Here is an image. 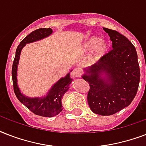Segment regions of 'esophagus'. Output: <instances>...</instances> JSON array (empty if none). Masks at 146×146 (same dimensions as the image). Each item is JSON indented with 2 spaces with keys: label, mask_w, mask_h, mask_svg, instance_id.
I'll return each mask as SVG.
<instances>
[{
  "label": "esophagus",
  "mask_w": 146,
  "mask_h": 146,
  "mask_svg": "<svg viewBox=\"0 0 146 146\" xmlns=\"http://www.w3.org/2000/svg\"><path fill=\"white\" fill-rule=\"evenodd\" d=\"M71 75L73 76V77L74 78L80 77V75H81V71H80V69L78 68L73 69V70L72 71V73H71Z\"/></svg>",
  "instance_id": "1"
}]
</instances>
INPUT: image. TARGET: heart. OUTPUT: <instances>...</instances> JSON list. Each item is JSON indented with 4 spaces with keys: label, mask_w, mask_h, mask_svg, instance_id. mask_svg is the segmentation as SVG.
<instances>
[{
    "label": "heart",
    "mask_w": 146,
    "mask_h": 146,
    "mask_svg": "<svg viewBox=\"0 0 146 146\" xmlns=\"http://www.w3.org/2000/svg\"><path fill=\"white\" fill-rule=\"evenodd\" d=\"M109 47L110 44L108 42L102 41V38L99 37L93 36L84 42L82 45V50L86 52H91L96 48V53L93 57V60H96L108 52Z\"/></svg>",
    "instance_id": "b5f03b06"
}]
</instances>
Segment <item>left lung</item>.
<instances>
[{"instance_id": "obj_1", "label": "left lung", "mask_w": 146, "mask_h": 146, "mask_svg": "<svg viewBox=\"0 0 146 146\" xmlns=\"http://www.w3.org/2000/svg\"><path fill=\"white\" fill-rule=\"evenodd\" d=\"M103 29L110 36L113 49L85 69L82 77L90 86L87 101L92 111L109 116L133 102L138 90L140 71L133 44L117 31Z\"/></svg>"}]
</instances>
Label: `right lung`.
Instances as JSON below:
<instances>
[{
  "mask_svg": "<svg viewBox=\"0 0 146 146\" xmlns=\"http://www.w3.org/2000/svg\"><path fill=\"white\" fill-rule=\"evenodd\" d=\"M52 29L50 28H41L29 34L17 47L12 66L13 90L18 100L35 114L46 117H51L57 115L63 110L61 102L62 98L69 89V86L72 82L70 73H68L65 77L61 78L60 80H58L50 88L46 96L43 98H29L20 92V90L17 85V65L19 64L22 49L26 44L36 42L48 37L52 33Z\"/></svg>",
  "mask_w": 146,
  "mask_h": 146,
  "instance_id": "obj_1",
  "label": "right lung"
}]
</instances>
